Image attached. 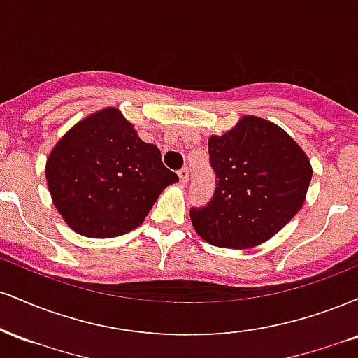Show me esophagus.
<instances>
[{"label":"esophagus","instance_id":"34e87169","mask_svg":"<svg viewBox=\"0 0 358 358\" xmlns=\"http://www.w3.org/2000/svg\"><path fill=\"white\" fill-rule=\"evenodd\" d=\"M178 176H180V183L185 185V183L188 182V176H190V170H188L187 166L182 168V170L178 171Z\"/></svg>","mask_w":358,"mask_h":358}]
</instances>
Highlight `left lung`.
<instances>
[{"label":"left lung","mask_w":358,"mask_h":358,"mask_svg":"<svg viewBox=\"0 0 358 358\" xmlns=\"http://www.w3.org/2000/svg\"><path fill=\"white\" fill-rule=\"evenodd\" d=\"M217 175L210 203L192 208L195 232L208 244L249 249L276 236L306 200L313 168L282 127L242 116L222 136L208 138Z\"/></svg>","instance_id":"1"}]
</instances>
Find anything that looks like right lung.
I'll use <instances>...</instances> for the list:
<instances>
[{
    "instance_id": "right-lung-1",
    "label": "right lung",
    "mask_w": 358,
    "mask_h": 358,
    "mask_svg": "<svg viewBox=\"0 0 358 358\" xmlns=\"http://www.w3.org/2000/svg\"><path fill=\"white\" fill-rule=\"evenodd\" d=\"M52 202L65 224L92 239L131 232L178 176L117 108L80 119L52 148L45 165Z\"/></svg>"
}]
</instances>
